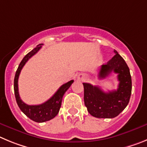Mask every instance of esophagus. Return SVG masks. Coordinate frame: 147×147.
<instances>
[{
    "mask_svg": "<svg viewBox=\"0 0 147 147\" xmlns=\"http://www.w3.org/2000/svg\"><path fill=\"white\" fill-rule=\"evenodd\" d=\"M78 79L80 80H83L85 79V75L84 74H79L78 75Z\"/></svg>",
    "mask_w": 147,
    "mask_h": 147,
    "instance_id": "obj_1",
    "label": "esophagus"
}]
</instances>
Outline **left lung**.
<instances>
[{
  "label": "left lung",
  "mask_w": 147,
  "mask_h": 147,
  "mask_svg": "<svg viewBox=\"0 0 147 147\" xmlns=\"http://www.w3.org/2000/svg\"><path fill=\"white\" fill-rule=\"evenodd\" d=\"M115 55L100 69L98 77L105 78L111 72L118 74V88L108 92L99 86L83 83L84 103L88 113L96 118L111 119L118 116L128 105L132 92V80L126 62L114 50Z\"/></svg>",
  "instance_id": "obj_1"
}]
</instances>
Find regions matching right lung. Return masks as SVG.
Masks as SVG:
<instances>
[{"label": "right lung", "instance_id": "obj_1", "mask_svg": "<svg viewBox=\"0 0 147 147\" xmlns=\"http://www.w3.org/2000/svg\"><path fill=\"white\" fill-rule=\"evenodd\" d=\"M42 45V44L38 45L34 50H32L31 52H29L22 59V61L20 62V64L17 69L14 80V94H15L16 101H17L20 109L29 119H31V120L36 121V122H45V121H49V120L53 119L59 113L61 105L63 96L74 82V80H72L67 82V83H64V85H62L58 89L57 92L54 94V95L51 98L40 105H28L26 104L24 102L22 101L20 96L19 92H18V78H19L20 73L26 62L40 50Z\"/></svg>", "mask_w": 147, "mask_h": 147}]
</instances>
